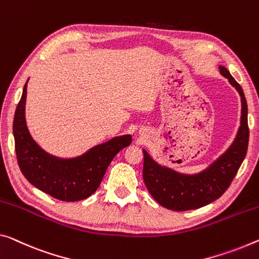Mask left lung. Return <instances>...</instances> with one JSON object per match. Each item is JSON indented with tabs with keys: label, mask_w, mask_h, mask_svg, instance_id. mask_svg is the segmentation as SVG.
Returning <instances> with one entry per match:
<instances>
[{
	"label": "left lung",
	"mask_w": 259,
	"mask_h": 259,
	"mask_svg": "<svg viewBox=\"0 0 259 259\" xmlns=\"http://www.w3.org/2000/svg\"><path fill=\"white\" fill-rule=\"evenodd\" d=\"M219 69L241 96V126L229 148L205 170L194 175L181 174L158 164L143 149V181L155 200L168 209H196L217 200L228 189L246 155L249 127L244 93L226 67L219 66Z\"/></svg>",
	"instance_id": "obj_1"
}]
</instances>
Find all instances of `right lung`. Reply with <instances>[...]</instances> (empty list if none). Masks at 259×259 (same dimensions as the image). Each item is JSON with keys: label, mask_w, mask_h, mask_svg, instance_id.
I'll use <instances>...</instances> for the list:
<instances>
[{"label": "right lung", "mask_w": 259, "mask_h": 259, "mask_svg": "<svg viewBox=\"0 0 259 259\" xmlns=\"http://www.w3.org/2000/svg\"><path fill=\"white\" fill-rule=\"evenodd\" d=\"M27 82L15 112L13 132L17 162L24 177L42 192L62 201H77L96 192L113 157L130 146V134L90 148L81 156L61 158L45 152L27 130L25 120Z\"/></svg>", "instance_id": "right-lung-1"}]
</instances>
